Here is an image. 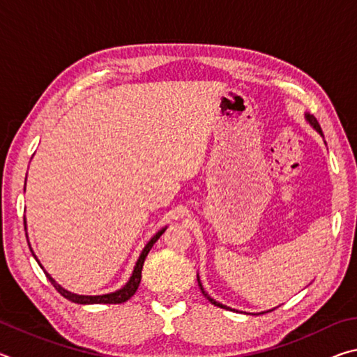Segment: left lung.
Masks as SVG:
<instances>
[{"instance_id":"1","label":"left lung","mask_w":357,"mask_h":357,"mask_svg":"<svg viewBox=\"0 0 357 357\" xmlns=\"http://www.w3.org/2000/svg\"><path fill=\"white\" fill-rule=\"evenodd\" d=\"M304 118H305V121L307 123H309L313 129H315L319 135L323 137V140H324V135H323V130H321V128H319V124H318V121H317V118L313 116V114H310V113H305L304 114ZM197 280H198V287H200V289H202V293H203V296L204 298H206L211 304H214V305H217V307H220V309H225V310H234V309H231V307H228V305H223V304H220V302H217L215 299H213L211 298V296L204 291V288H203V285H202V282H200V275L197 274ZM275 309V307H274ZM274 309H271V310H274ZM271 310H266V312H271ZM234 312H238V310H234ZM266 312H259V313H252V315H261V313H266Z\"/></svg>"}]
</instances>
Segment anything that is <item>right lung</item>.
Wrapping results in <instances>:
<instances>
[{"label": "right lung", "instance_id": "right-lung-1", "mask_svg": "<svg viewBox=\"0 0 357 357\" xmlns=\"http://www.w3.org/2000/svg\"><path fill=\"white\" fill-rule=\"evenodd\" d=\"M25 189H26V179H25ZM167 229V227H164L162 229H159L153 238H151L148 241V244L143 247V250L140 253V257H138L137 263L134 266V271H132V275L129 277V280L126 282V285L121 287L119 289H116V291H112V293H105V294H94V296H88V294H77V293H72L69 291V289L63 288L59 283L53 279V277L47 273V271L42 268V264L39 263L38 257H36V253L33 252L31 245H29V239H28V233H26V239H28V245H29V250H31L33 257L36 258V261L39 263V266L42 269H44V273L47 275V279L52 282V285L56 288V291L64 296L66 299H69L72 302H75V304H83V305H88V304H121V302H126L129 301L132 296L135 294V291L138 289V285H140V280H142V269H143V263L144 259H146L149 250L153 249V245L155 244V241L159 239L162 234H164V231ZM25 231H26V219H25Z\"/></svg>", "mask_w": 357, "mask_h": 357}]
</instances>
